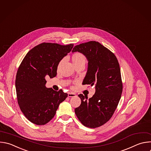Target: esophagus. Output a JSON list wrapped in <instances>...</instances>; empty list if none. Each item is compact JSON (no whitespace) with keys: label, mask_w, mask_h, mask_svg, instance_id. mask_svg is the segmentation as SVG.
Instances as JSON below:
<instances>
[{"label":"esophagus","mask_w":151,"mask_h":151,"mask_svg":"<svg viewBox=\"0 0 151 151\" xmlns=\"http://www.w3.org/2000/svg\"><path fill=\"white\" fill-rule=\"evenodd\" d=\"M76 95L75 93H73V92H69L68 93V96L69 97H75L76 96Z\"/></svg>","instance_id":"esophagus-1"}]
</instances>
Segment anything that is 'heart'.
I'll list each match as a JSON object with an SVG mask.
<instances>
[{
  "mask_svg": "<svg viewBox=\"0 0 151 151\" xmlns=\"http://www.w3.org/2000/svg\"><path fill=\"white\" fill-rule=\"evenodd\" d=\"M70 59H71L72 62L75 67L76 66H78V65L85 66V65L86 64V63L87 62L86 56L83 54L79 53V52H76V53H73ZM63 61H64V59H62L59 62V63H58V70H59L60 69L62 64L63 63Z\"/></svg>",
  "mask_w": 151,
  "mask_h": 151,
  "instance_id": "heart-1",
  "label": "heart"
}]
</instances>
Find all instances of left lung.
I'll list each match as a JSON object with an SVG mask.
<instances>
[{"instance_id": "8db88e82", "label": "left lung", "mask_w": 151, "mask_h": 151, "mask_svg": "<svg viewBox=\"0 0 151 151\" xmlns=\"http://www.w3.org/2000/svg\"><path fill=\"white\" fill-rule=\"evenodd\" d=\"M83 54L88 62L82 84L95 85V94L88 99L83 94L80 106L75 109L81 123L96 128L107 123L113 115L121 98L123 84L118 60L110 50L91 41L74 47L72 53Z\"/></svg>"}]
</instances>
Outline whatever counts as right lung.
Wrapping results in <instances>:
<instances>
[{
	"label": "right lung",
	"instance_id": "1",
	"mask_svg": "<svg viewBox=\"0 0 151 151\" xmlns=\"http://www.w3.org/2000/svg\"><path fill=\"white\" fill-rule=\"evenodd\" d=\"M73 47V44L41 43L29 51L21 62L15 80L18 103L31 123L37 125L47 123L68 97V93L61 89L56 91L46 88L45 77L56 76L58 63Z\"/></svg>",
	"mask_w": 151,
	"mask_h": 151
}]
</instances>
